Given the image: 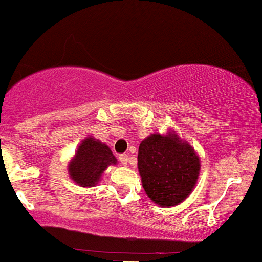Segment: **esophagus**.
<instances>
[{"label":"esophagus","instance_id":"1","mask_svg":"<svg viewBox=\"0 0 262 262\" xmlns=\"http://www.w3.org/2000/svg\"><path fill=\"white\" fill-rule=\"evenodd\" d=\"M127 158H128V156L126 155V154H121V155H119V161L123 164V166H125V164L127 163Z\"/></svg>","mask_w":262,"mask_h":262}]
</instances>
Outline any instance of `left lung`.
Here are the masks:
<instances>
[{"instance_id": "8db88e82", "label": "left lung", "mask_w": 262, "mask_h": 262, "mask_svg": "<svg viewBox=\"0 0 262 262\" xmlns=\"http://www.w3.org/2000/svg\"><path fill=\"white\" fill-rule=\"evenodd\" d=\"M137 166L146 194L156 204L173 207L194 188L201 162L194 149L177 135L154 134L141 142Z\"/></svg>"}]
</instances>
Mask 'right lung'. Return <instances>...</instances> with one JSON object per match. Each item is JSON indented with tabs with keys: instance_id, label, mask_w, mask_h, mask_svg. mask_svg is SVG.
Wrapping results in <instances>:
<instances>
[{
	"instance_id": "right-lung-1",
	"label": "right lung",
	"mask_w": 262,
	"mask_h": 262,
	"mask_svg": "<svg viewBox=\"0 0 262 262\" xmlns=\"http://www.w3.org/2000/svg\"><path fill=\"white\" fill-rule=\"evenodd\" d=\"M110 164H116L111 149L93 137L85 139L69 164V174L81 187H93Z\"/></svg>"
}]
</instances>
